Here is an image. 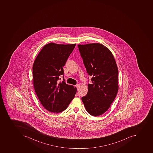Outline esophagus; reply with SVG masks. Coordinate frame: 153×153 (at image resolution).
Masks as SVG:
<instances>
[{
  "label": "esophagus",
  "instance_id": "esophagus-1",
  "mask_svg": "<svg viewBox=\"0 0 153 153\" xmlns=\"http://www.w3.org/2000/svg\"><path fill=\"white\" fill-rule=\"evenodd\" d=\"M76 88H77V90H78V89H79L80 85H76Z\"/></svg>",
  "mask_w": 153,
  "mask_h": 153
}]
</instances>
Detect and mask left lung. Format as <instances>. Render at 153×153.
<instances>
[{"instance_id":"left-lung-1","label":"left lung","mask_w":153,"mask_h":153,"mask_svg":"<svg viewBox=\"0 0 153 153\" xmlns=\"http://www.w3.org/2000/svg\"><path fill=\"white\" fill-rule=\"evenodd\" d=\"M78 47L87 72L92 76L82 102L88 113L100 116L108 110L118 93L117 64L112 53L104 45L88 43Z\"/></svg>"}]
</instances>
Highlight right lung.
I'll list each match as a JSON object with an SVG mask.
<instances>
[{
    "instance_id": "add662e5",
    "label": "right lung",
    "mask_w": 153,
    "mask_h": 153,
    "mask_svg": "<svg viewBox=\"0 0 153 153\" xmlns=\"http://www.w3.org/2000/svg\"><path fill=\"white\" fill-rule=\"evenodd\" d=\"M76 43L45 45L36 57L33 65L34 88L43 107L51 112L65 110L76 92V88L58 82L64 74L63 66L75 48Z\"/></svg>"
}]
</instances>
